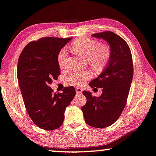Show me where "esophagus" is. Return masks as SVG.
<instances>
[{
    "label": "esophagus",
    "mask_w": 156,
    "mask_h": 156,
    "mask_svg": "<svg viewBox=\"0 0 156 156\" xmlns=\"http://www.w3.org/2000/svg\"><path fill=\"white\" fill-rule=\"evenodd\" d=\"M76 94L78 95H79L80 94H81V92H82V89L80 87H76Z\"/></svg>",
    "instance_id": "1"
}]
</instances>
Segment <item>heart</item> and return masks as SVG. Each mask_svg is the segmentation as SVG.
<instances>
[{
    "mask_svg": "<svg viewBox=\"0 0 156 156\" xmlns=\"http://www.w3.org/2000/svg\"><path fill=\"white\" fill-rule=\"evenodd\" d=\"M72 50L75 54L86 57L90 66L95 70L100 71L105 68L111 57V48L107 45H101L98 41L91 38L77 39L72 43ZM67 52L65 48L58 53L57 63L61 69L65 67V59ZM92 76L91 71L86 70L76 72L69 77V80L74 85H80Z\"/></svg>",
    "mask_w": 156,
    "mask_h": 156,
    "instance_id": "1",
    "label": "heart"
}]
</instances>
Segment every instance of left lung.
I'll list each match as a JSON object with an SVG mask.
<instances>
[{"label":"left lung","mask_w":156,"mask_h":156,"mask_svg":"<svg viewBox=\"0 0 156 156\" xmlns=\"http://www.w3.org/2000/svg\"><path fill=\"white\" fill-rule=\"evenodd\" d=\"M110 45L111 57L107 66L98 78L89 83L91 87L101 88L100 97H92L83 91L87 103L82 107L86 123L96 128L113 124L124 109L133 78V62L129 45L121 37L111 31L92 34Z\"/></svg>","instance_id":"left-lung-1"}]
</instances>
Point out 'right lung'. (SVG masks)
Wrapping results in <instances>:
<instances>
[{
	"instance_id": "obj_1",
	"label": "right lung",
	"mask_w": 156,
	"mask_h": 156,
	"mask_svg": "<svg viewBox=\"0 0 156 156\" xmlns=\"http://www.w3.org/2000/svg\"><path fill=\"white\" fill-rule=\"evenodd\" d=\"M71 39L44 37L31 41L19 57L17 78L25 107L32 121L41 129L59 128L65 109L76 95L73 86L57 94L50 87L60 75L58 53Z\"/></svg>"
}]
</instances>
